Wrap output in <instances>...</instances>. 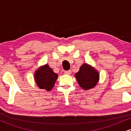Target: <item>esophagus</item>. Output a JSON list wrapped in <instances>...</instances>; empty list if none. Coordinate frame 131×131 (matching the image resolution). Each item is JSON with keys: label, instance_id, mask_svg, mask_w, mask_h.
<instances>
[{"label": "esophagus", "instance_id": "esophagus-1", "mask_svg": "<svg viewBox=\"0 0 131 131\" xmlns=\"http://www.w3.org/2000/svg\"><path fill=\"white\" fill-rule=\"evenodd\" d=\"M64 73V74H70L71 73V70L65 71Z\"/></svg>", "mask_w": 131, "mask_h": 131}]
</instances>
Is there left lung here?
<instances>
[{
  "label": "left lung",
  "instance_id": "obj_1",
  "mask_svg": "<svg viewBox=\"0 0 131 131\" xmlns=\"http://www.w3.org/2000/svg\"><path fill=\"white\" fill-rule=\"evenodd\" d=\"M75 77L81 88L84 90L94 88L99 80V72L87 63L81 66Z\"/></svg>",
  "mask_w": 131,
  "mask_h": 131
}]
</instances>
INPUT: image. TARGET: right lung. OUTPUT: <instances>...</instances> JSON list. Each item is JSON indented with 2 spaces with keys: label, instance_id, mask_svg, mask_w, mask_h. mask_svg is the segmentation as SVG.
Here are the masks:
<instances>
[{
  "label": "right lung",
  "instance_id": "1",
  "mask_svg": "<svg viewBox=\"0 0 131 131\" xmlns=\"http://www.w3.org/2000/svg\"><path fill=\"white\" fill-rule=\"evenodd\" d=\"M57 78L58 74L54 73L47 64L37 69L34 74V79L37 86L47 91L53 88Z\"/></svg>",
  "mask_w": 131,
  "mask_h": 131
}]
</instances>
